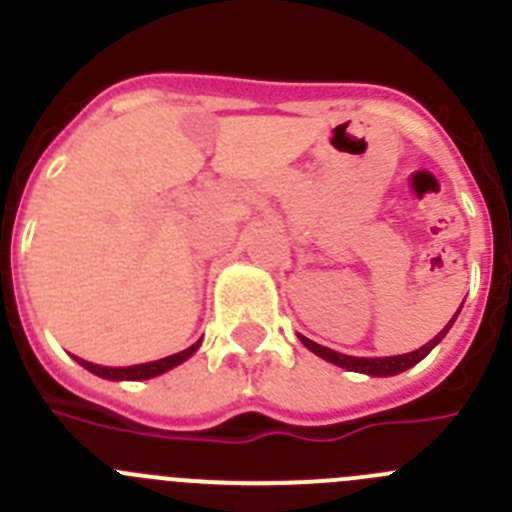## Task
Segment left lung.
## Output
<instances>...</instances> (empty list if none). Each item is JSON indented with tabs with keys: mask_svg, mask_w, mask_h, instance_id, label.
I'll use <instances>...</instances> for the list:
<instances>
[{
	"mask_svg": "<svg viewBox=\"0 0 512 512\" xmlns=\"http://www.w3.org/2000/svg\"><path fill=\"white\" fill-rule=\"evenodd\" d=\"M459 315V312H456ZM456 315L451 318V323L456 320ZM451 323L446 325V328L438 333L433 341H428L425 346H420L418 351H410V354H402V356H382V359H359V356H346V354H338V351H330V348L320 346V343L310 341V338L300 336V341L305 343L307 348H310L312 354H318L320 359L330 361V364L336 366H343V369H348V372H359V374H369V377H392V374H400L405 372V369H410V366L418 364L420 359H425V356L431 354V348L436 346V343H441V338L449 333Z\"/></svg>",
	"mask_w": 512,
	"mask_h": 512,
	"instance_id": "1",
	"label": "left lung"
}]
</instances>
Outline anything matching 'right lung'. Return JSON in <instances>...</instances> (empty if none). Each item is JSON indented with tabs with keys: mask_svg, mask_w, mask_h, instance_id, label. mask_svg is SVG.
I'll use <instances>...</instances> for the list:
<instances>
[{
	"mask_svg": "<svg viewBox=\"0 0 512 512\" xmlns=\"http://www.w3.org/2000/svg\"><path fill=\"white\" fill-rule=\"evenodd\" d=\"M200 348V341L192 343L189 348H184V351H179V354L174 356H166V359H158V361H151V364H135V366H120V369H115V366H99V364H92V361H84V359H76L79 361L84 369H89L92 374H97V377H104V379H130V382H140V379H151V377H158V374L169 372V369H174V366H179L182 361H187L189 356L194 354Z\"/></svg>",
	"mask_w": 512,
	"mask_h": 512,
	"instance_id": "add662e5",
	"label": "right lung"
}]
</instances>
